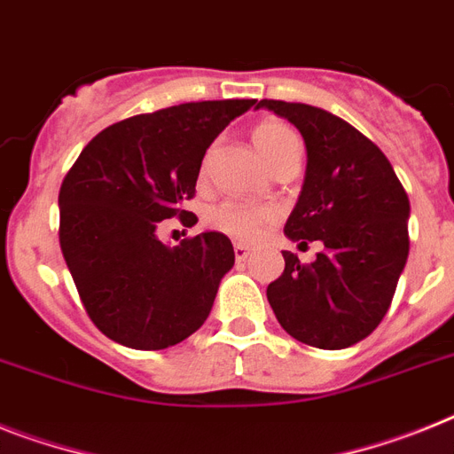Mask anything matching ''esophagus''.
I'll use <instances>...</instances> for the list:
<instances>
[{
  "instance_id": "obj_1",
  "label": "esophagus",
  "mask_w": 454,
  "mask_h": 454,
  "mask_svg": "<svg viewBox=\"0 0 454 454\" xmlns=\"http://www.w3.org/2000/svg\"><path fill=\"white\" fill-rule=\"evenodd\" d=\"M233 251H235V258H238V261H247V258H249V254H251L249 245H245V242H235Z\"/></svg>"
}]
</instances>
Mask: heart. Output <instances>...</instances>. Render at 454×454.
Returning <instances> with one entry per match:
<instances>
[{"instance_id": "heart-1", "label": "heart", "mask_w": 454, "mask_h": 454, "mask_svg": "<svg viewBox=\"0 0 454 454\" xmlns=\"http://www.w3.org/2000/svg\"><path fill=\"white\" fill-rule=\"evenodd\" d=\"M254 143L265 156V161L272 166L281 156L291 150H300L298 136L284 121L265 120L254 129ZM205 173V166H203ZM277 212L268 205H254L245 200H223L215 205L207 212V226L216 233H223L228 238L239 239V242H251L261 235V231L274 221Z\"/></svg>"}]
</instances>
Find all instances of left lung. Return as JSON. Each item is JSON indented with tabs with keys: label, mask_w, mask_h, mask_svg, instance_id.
<instances>
[{
	"label": "left lung",
	"mask_w": 454,
	"mask_h": 454,
	"mask_svg": "<svg viewBox=\"0 0 454 454\" xmlns=\"http://www.w3.org/2000/svg\"><path fill=\"white\" fill-rule=\"evenodd\" d=\"M258 108L295 124L307 145V177L286 235L325 245L314 262L284 251V272L268 286L270 307L302 344L348 348L390 309L409 258V196L386 154L341 117L274 98Z\"/></svg>",
	"instance_id": "1"
}]
</instances>
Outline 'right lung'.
Wrapping results in <instances>:
<instances>
[{
	"label": "right lung",
	"mask_w": 454,
	"mask_h": 454,
	"mask_svg": "<svg viewBox=\"0 0 454 454\" xmlns=\"http://www.w3.org/2000/svg\"><path fill=\"white\" fill-rule=\"evenodd\" d=\"M256 98L170 106L115 121L80 152L59 189V247L91 323L138 350L180 344L203 325L233 268L223 233L166 247L163 219L193 226L184 203L207 147Z\"/></svg>",
	"instance_id": "obj_1"
}]
</instances>
